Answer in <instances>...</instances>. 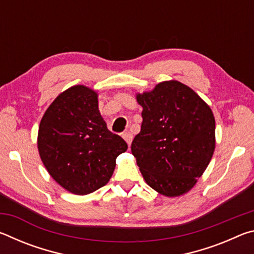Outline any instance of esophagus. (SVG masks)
Listing matches in <instances>:
<instances>
[{
  "mask_svg": "<svg viewBox=\"0 0 254 254\" xmlns=\"http://www.w3.org/2000/svg\"><path fill=\"white\" fill-rule=\"evenodd\" d=\"M123 139L126 140V142L130 145L131 144V142H132V134L131 133H128V132H126L123 134Z\"/></svg>",
  "mask_w": 254,
  "mask_h": 254,
  "instance_id": "34e87169",
  "label": "esophagus"
}]
</instances>
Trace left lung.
I'll list each match as a JSON object with an SVG mask.
<instances>
[{
	"mask_svg": "<svg viewBox=\"0 0 254 254\" xmlns=\"http://www.w3.org/2000/svg\"><path fill=\"white\" fill-rule=\"evenodd\" d=\"M141 131L131 152L150 187L166 197L185 195L207 168L215 150V119L207 103L178 80L136 93Z\"/></svg>",
	"mask_w": 254,
	"mask_h": 254,
	"instance_id": "left-lung-1",
	"label": "left lung"
}]
</instances>
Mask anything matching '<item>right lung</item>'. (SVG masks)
<instances>
[{
    "label": "right lung",
    "instance_id": "1",
    "mask_svg": "<svg viewBox=\"0 0 254 254\" xmlns=\"http://www.w3.org/2000/svg\"><path fill=\"white\" fill-rule=\"evenodd\" d=\"M38 151L48 174L64 189L87 195L110 182L117 158L127 144L109 131L98 110V94L84 85L60 93L46 110Z\"/></svg>",
    "mask_w": 254,
    "mask_h": 254
}]
</instances>
